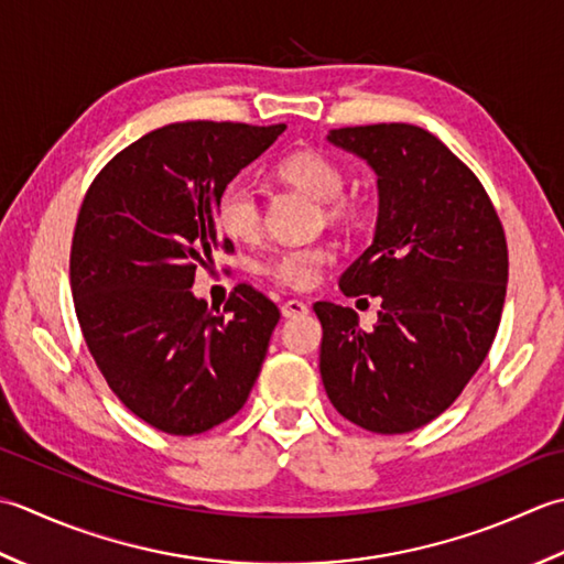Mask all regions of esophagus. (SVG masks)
Returning <instances> with one entry per match:
<instances>
[{
	"label": "esophagus",
	"mask_w": 564,
	"mask_h": 564,
	"mask_svg": "<svg viewBox=\"0 0 564 564\" xmlns=\"http://www.w3.org/2000/svg\"><path fill=\"white\" fill-rule=\"evenodd\" d=\"M308 314V304L302 302V299H286L282 304V316L284 318H296V316H304Z\"/></svg>",
	"instance_id": "obj_1"
}]
</instances>
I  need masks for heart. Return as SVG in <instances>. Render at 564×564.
I'll use <instances>...</instances> for the list:
<instances>
[{"label":"heart","instance_id":"1","mask_svg":"<svg viewBox=\"0 0 564 564\" xmlns=\"http://www.w3.org/2000/svg\"><path fill=\"white\" fill-rule=\"evenodd\" d=\"M278 177L324 204V214L333 224H350L360 214V204L343 194L346 172L336 158L324 151L306 148V151L286 155L280 160ZM216 221L228 238L238 243H252L262 231V209L256 189L243 180L228 182L218 194ZM330 258L333 250L328 246L286 248L262 262L260 272L286 290H308L316 284L321 270L328 265Z\"/></svg>","mask_w":564,"mask_h":564}]
</instances>
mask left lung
Instances as JSON below:
<instances>
[{
    "label": "left lung",
    "mask_w": 564,
    "mask_h": 564,
    "mask_svg": "<svg viewBox=\"0 0 564 564\" xmlns=\"http://www.w3.org/2000/svg\"><path fill=\"white\" fill-rule=\"evenodd\" d=\"M328 141L377 172L372 246L343 272L346 296L382 299L375 330L316 302L330 404L372 433H409L463 394L497 336L509 248L487 189L433 133L411 123L346 126Z\"/></svg>",
    "instance_id": "1"
}]
</instances>
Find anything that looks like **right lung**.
Listing matches in <instances>:
<instances>
[{"instance_id":"right-lung-1","label":"right lung","mask_w":564,"mask_h":564,"mask_svg":"<svg viewBox=\"0 0 564 564\" xmlns=\"http://www.w3.org/2000/svg\"><path fill=\"white\" fill-rule=\"evenodd\" d=\"M284 123H167L91 180L70 248L75 314L121 404L170 435L204 433L246 404L280 308L238 284L224 312L192 294L194 272L234 243L218 194Z\"/></svg>"}]
</instances>
